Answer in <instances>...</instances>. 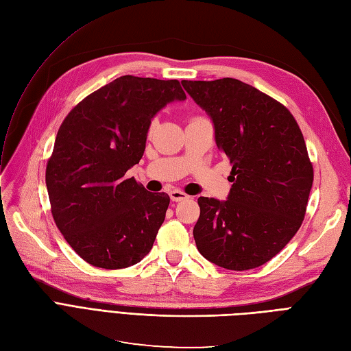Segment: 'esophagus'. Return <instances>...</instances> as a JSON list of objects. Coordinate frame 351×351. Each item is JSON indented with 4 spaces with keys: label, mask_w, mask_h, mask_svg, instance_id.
I'll list each match as a JSON object with an SVG mask.
<instances>
[{
    "label": "esophagus",
    "mask_w": 351,
    "mask_h": 351,
    "mask_svg": "<svg viewBox=\"0 0 351 351\" xmlns=\"http://www.w3.org/2000/svg\"><path fill=\"white\" fill-rule=\"evenodd\" d=\"M169 197H171L173 202H182L189 199V195L182 192V190H171V192H169Z\"/></svg>",
    "instance_id": "obj_1"
}]
</instances>
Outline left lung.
<instances>
[{
    "label": "left lung",
    "instance_id": "left-lung-1",
    "mask_svg": "<svg viewBox=\"0 0 351 351\" xmlns=\"http://www.w3.org/2000/svg\"><path fill=\"white\" fill-rule=\"evenodd\" d=\"M215 125L231 164L228 199L199 197L196 247L231 271L258 268L280 253L304 219L313 165L293 114L237 79L182 80Z\"/></svg>",
    "mask_w": 351,
    "mask_h": 351
}]
</instances>
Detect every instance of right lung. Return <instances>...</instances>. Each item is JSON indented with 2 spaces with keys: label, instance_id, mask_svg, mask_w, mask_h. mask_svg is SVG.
<instances>
[{
  "label": "right lung",
  "instance_id": "obj_1",
  "mask_svg": "<svg viewBox=\"0 0 351 351\" xmlns=\"http://www.w3.org/2000/svg\"><path fill=\"white\" fill-rule=\"evenodd\" d=\"M183 99L178 80L129 74L88 95L61 123L45 171L51 214L93 267L127 268L151 252L169 196L124 176L141 161L152 117Z\"/></svg>",
  "mask_w": 351,
  "mask_h": 351
}]
</instances>
